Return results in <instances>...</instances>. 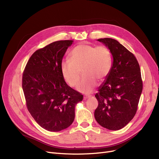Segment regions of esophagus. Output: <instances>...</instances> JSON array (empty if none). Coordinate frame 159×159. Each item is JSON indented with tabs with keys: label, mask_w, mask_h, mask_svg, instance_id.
<instances>
[{
	"label": "esophagus",
	"mask_w": 159,
	"mask_h": 159,
	"mask_svg": "<svg viewBox=\"0 0 159 159\" xmlns=\"http://www.w3.org/2000/svg\"><path fill=\"white\" fill-rule=\"evenodd\" d=\"M89 97H90V96H84V100H87V99H88Z\"/></svg>",
	"instance_id": "34e87169"
}]
</instances>
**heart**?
Instances as JSON below:
<instances>
[{"instance_id":"obj_1","label":"heart","mask_w":159,"mask_h":159,"mask_svg":"<svg viewBox=\"0 0 159 159\" xmlns=\"http://www.w3.org/2000/svg\"><path fill=\"white\" fill-rule=\"evenodd\" d=\"M70 60L62 61L61 70L66 84L72 87L77 85L81 70L84 74L78 89L89 93L97 81H103L110 73L112 59L110 50L105 46H94L83 43L76 46L70 53Z\"/></svg>"}]
</instances>
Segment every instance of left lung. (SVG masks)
<instances>
[{
    "instance_id": "obj_1",
    "label": "left lung",
    "mask_w": 159,
    "mask_h": 159,
    "mask_svg": "<svg viewBox=\"0 0 159 159\" xmlns=\"http://www.w3.org/2000/svg\"><path fill=\"white\" fill-rule=\"evenodd\" d=\"M113 57L110 74L95 94L98 105L94 117L103 127L121 129L134 117L143 89L140 68L134 54L116 40L98 39Z\"/></svg>"
}]
</instances>
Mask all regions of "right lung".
<instances>
[{"mask_svg":"<svg viewBox=\"0 0 159 159\" xmlns=\"http://www.w3.org/2000/svg\"><path fill=\"white\" fill-rule=\"evenodd\" d=\"M73 40H60L36 50L25 68L22 87L30 115L41 127L58 132L70 126L75 106L83 95L69 87L62 77L63 56Z\"/></svg>","mask_w":159,"mask_h":159,"instance_id":"add662e5","label":"right lung"}]
</instances>
